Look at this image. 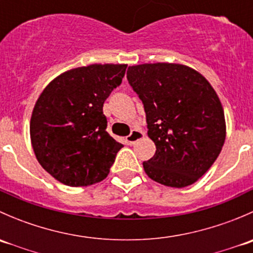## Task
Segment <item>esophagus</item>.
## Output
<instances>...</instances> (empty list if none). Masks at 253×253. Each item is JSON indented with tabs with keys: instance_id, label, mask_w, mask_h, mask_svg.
<instances>
[{
	"instance_id": "esophagus-1",
	"label": "esophagus",
	"mask_w": 253,
	"mask_h": 253,
	"mask_svg": "<svg viewBox=\"0 0 253 253\" xmlns=\"http://www.w3.org/2000/svg\"><path fill=\"white\" fill-rule=\"evenodd\" d=\"M143 137H144V132H142L141 129H132L131 133L126 137V142H127V144L132 145V144H134L137 141L142 139Z\"/></svg>"
}]
</instances>
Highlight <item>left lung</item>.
Returning <instances> with one entry per match:
<instances>
[{
  "mask_svg": "<svg viewBox=\"0 0 253 253\" xmlns=\"http://www.w3.org/2000/svg\"><path fill=\"white\" fill-rule=\"evenodd\" d=\"M127 79L144 105L155 154L143 163L155 182L175 188L200 180L225 142L224 109L211 84L181 63L129 66Z\"/></svg>",
  "mask_w": 253,
  "mask_h": 253,
  "instance_id": "1",
  "label": "left lung"
}]
</instances>
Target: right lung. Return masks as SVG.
Listing matches in <instances>:
<instances>
[{"mask_svg":"<svg viewBox=\"0 0 253 253\" xmlns=\"http://www.w3.org/2000/svg\"><path fill=\"white\" fill-rule=\"evenodd\" d=\"M125 63H94L53 78L38 98L30 141L39 164L71 187L100 182L124 145L106 131L103 106L120 85Z\"/></svg>","mask_w":253,"mask_h":253,"instance_id":"add662e5","label":"right lung"}]
</instances>
